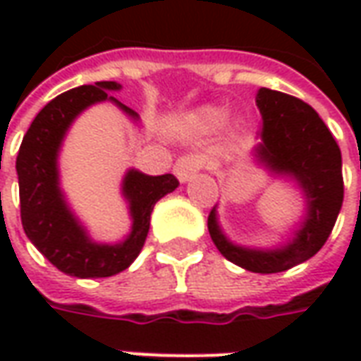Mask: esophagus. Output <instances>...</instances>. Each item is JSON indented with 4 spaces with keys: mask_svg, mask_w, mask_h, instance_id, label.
<instances>
[{
    "mask_svg": "<svg viewBox=\"0 0 361 361\" xmlns=\"http://www.w3.org/2000/svg\"><path fill=\"white\" fill-rule=\"evenodd\" d=\"M201 166H203L201 158L181 157L178 158V162L173 164V173L178 176V180L180 181H189L199 170H201Z\"/></svg>",
    "mask_w": 361,
    "mask_h": 361,
    "instance_id": "esophagus-1",
    "label": "esophagus"
}]
</instances>
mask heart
Segmentation results:
<instances>
[{"label":"heart","mask_w":361,"mask_h":361,"mask_svg":"<svg viewBox=\"0 0 361 361\" xmlns=\"http://www.w3.org/2000/svg\"><path fill=\"white\" fill-rule=\"evenodd\" d=\"M226 118V111L222 108H216V106H203L191 116V123L199 131H212L224 121Z\"/></svg>","instance_id":"heart-1"}]
</instances>
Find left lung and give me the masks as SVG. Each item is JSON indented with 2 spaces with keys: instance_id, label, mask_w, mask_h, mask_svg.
<instances>
[{
  "instance_id": "1",
  "label": "left lung",
  "mask_w": 361,
  "mask_h": 361,
  "mask_svg": "<svg viewBox=\"0 0 361 361\" xmlns=\"http://www.w3.org/2000/svg\"><path fill=\"white\" fill-rule=\"evenodd\" d=\"M263 116L255 157L272 172L298 181L305 193V216L294 240L279 250H250L222 234L216 207L209 214V234L216 250L245 271L271 274L300 265L317 253L333 232L344 199L341 149L310 104L279 90L259 89Z\"/></svg>"
}]
</instances>
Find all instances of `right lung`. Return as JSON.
Segmentation results:
<instances>
[{
    "instance_id": "obj_1",
    "label": "right lung",
    "mask_w": 361,
    "mask_h": 361,
    "mask_svg": "<svg viewBox=\"0 0 361 361\" xmlns=\"http://www.w3.org/2000/svg\"><path fill=\"white\" fill-rule=\"evenodd\" d=\"M119 89L121 85L116 81H100L56 96L30 123L17 157L20 222L25 234L51 265L77 279H104L126 271L145 245L150 212L157 201L180 185L172 173L147 176L139 170H129L121 191L129 201L133 224L131 234L114 245L92 242L69 211L59 189L58 154L61 141L73 119L96 102L110 100L129 118H139L137 111L108 96V90Z\"/></svg>"
}]
</instances>
